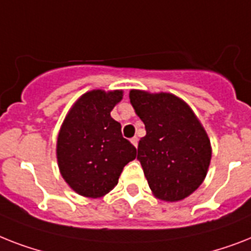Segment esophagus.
<instances>
[{"label":"esophagus","instance_id":"34e87169","mask_svg":"<svg viewBox=\"0 0 251 251\" xmlns=\"http://www.w3.org/2000/svg\"><path fill=\"white\" fill-rule=\"evenodd\" d=\"M130 142H131L132 144H134V147H138V138H136V136H134V138H131V139H130Z\"/></svg>","mask_w":251,"mask_h":251}]
</instances>
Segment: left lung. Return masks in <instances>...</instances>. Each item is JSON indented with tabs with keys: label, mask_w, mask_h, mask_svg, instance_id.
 Here are the masks:
<instances>
[{
	"label": "left lung",
	"mask_w": 251,
	"mask_h": 251,
	"mask_svg": "<svg viewBox=\"0 0 251 251\" xmlns=\"http://www.w3.org/2000/svg\"><path fill=\"white\" fill-rule=\"evenodd\" d=\"M130 103L146 126L138 144L151 191L162 201H180L206 176L211 146L201 122L180 98L170 93L131 90Z\"/></svg>",
	"instance_id": "8db88e82"
}]
</instances>
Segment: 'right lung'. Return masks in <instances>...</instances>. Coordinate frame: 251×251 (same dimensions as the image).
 <instances>
[{
    "label": "right lung",
    "instance_id": "right-lung-1",
    "mask_svg": "<svg viewBox=\"0 0 251 251\" xmlns=\"http://www.w3.org/2000/svg\"><path fill=\"white\" fill-rule=\"evenodd\" d=\"M122 90H91L69 109L56 142L60 174L81 196L98 199L119 183L122 169L136 156L111 111Z\"/></svg>",
    "mask_w": 251,
    "mask_h": 251
}]
</instances>
